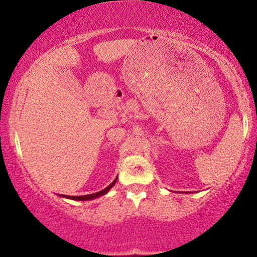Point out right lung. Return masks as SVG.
<instances>
[{
	"label": "right lung",
	"mask_w": 257,
	"mask_h": 257,
	"mask_svg": "<svg viewBox=\"0 0 257 257\" xmlns=\"http://www.w3.org/2000/svg\"><path fill=\"white\" fill-rule=\"evenodd\" d=\"M115 181H117V179H115V180L112 182V184H110L107 186L106 188H104L103 191H100V192H97V193H93V194H89V195H83V196H70V195H63L64 196V198H68V199H72V200H79V201H85V200H91V199H94V198H98V196H100V195H104V194H106V193L108 192V189H110L112 186H113L114 184H115Z\"/></svg>",
	"instance_id": "obj_1"
}]
</instances>
